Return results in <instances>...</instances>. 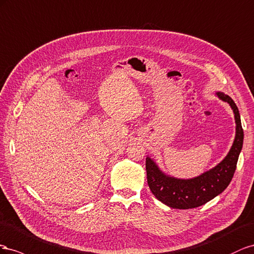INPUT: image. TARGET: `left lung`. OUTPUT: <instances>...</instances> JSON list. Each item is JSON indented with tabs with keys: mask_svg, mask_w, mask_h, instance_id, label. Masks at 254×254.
Returning <instances> with one entry per match:
<instances>
[{
	"mask_svg": "<svg viewBox=\"0 0 254 254\" xmlns=\"http://www.w3.org/2000/svg\"><path fill=\"white\" fill-rule=\"evenodd\" d=\"M215 96L230 105L236 125L234 141L220 163L198 177L180 179L165 173L153 158L150 156L146 158L147 180L150 190L157 200L169 207L188 209L203 205L226 190L234 176L244 141L241 115L234 101L226 93L217 91Z\"/></svg>",
	"mask_w": 254,
	"mask_h": 254,
	"instance_id": "8db88e82",
	"label": "left lung"
}]
</instances>
